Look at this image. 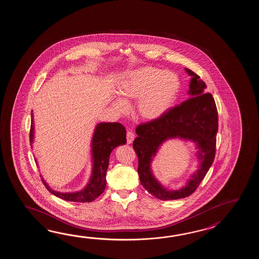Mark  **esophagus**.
Listing matches in <instances>:
<instances>
[{
	"mask_svg": "<svg viewBox=\"0 0 259 259\" xmlns=\"http://www.w3.org/2000/svg\"><path fill=\"white\" fill-rule=\"evenodd\" d=\"M134 138H135V135H134V133L132 132H127V144H131V143L133 142V140H134Z\"/></svg>",
	"mask_w": 259,
	"mask_h": 259,
	"instance_id": "esophagus-1",
	"label": "esophagus"
}]
</instances>
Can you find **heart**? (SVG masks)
I'll return each instance as SVG.
<instances>
[{
  "label": "heart",
  "instance_id": "1",
  "mask_svg": "<svg viewBox=\"0 0 259 259\" xmlns=\"http://www.w3.org/2000/svg\"><path fill=\"white\" fill-rule=\"evenodd\" d=\"M181 82L176 74L154 66H143L127 72L117 85L121 99L113 102L118 113L128 110L127 104L136 101V112L143 120L158 119L176 102Z\"/></svg>",
  "mask_w": 259,
  "mask_h": 259
}]
</instances>
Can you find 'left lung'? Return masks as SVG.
<instances>
[{"label": "left lung", "instance_id": "obj_1", "mask_svg": "<svg viewBox=\"0 0 259 259\" xmlns=\"http://www.w3.org/2000/svg\"><path fill=\"white\" fill-rule=\"evenodd\" d=\"M185 70L192 76L189 90L191 98L170 108L158 119L138 125V137L133 142V148L139 160L140 182L149 193L160 200L185 198L194 193L215 158L219 128L215 100L209 93L204 94L205 83L197 74L188 68ZM176 137L198 143L200 165L185 188L168 191L154 178L150 162L162 143L167 138Z\"/></svg>", "mask_w": 259, "mask_h": 259}]
</instances>
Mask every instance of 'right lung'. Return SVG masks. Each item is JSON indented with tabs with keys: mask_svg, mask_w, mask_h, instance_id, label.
Here are the masks:
<instances>
[{
	"mask_svg": "<svg viewBox=\"0 0 259 259\" xmlns=\"http://www.w3.org/2000/svg\"><path fill=\"white\" fill-rule=\"evenodd\" d=\"M33 113L31 111V126L29 132L30 145L33 143ZM126 143V128L120 123H100L95 127L92 141L94 168L88 185L82 191L77 193H59L51 190L47 183L41 179L45 187L47 188L50 193L65 201L77 203L94 201L97 197H99L105 191L106 186L105 175L109 164V156L112 150L116 148V146L123 145Z\"/></svg>",
	"mask_w": 259,
	"mask_h": 259,
	"instance_id": "right-lung-1",
	"label": "right lung"
}]
</instances>
